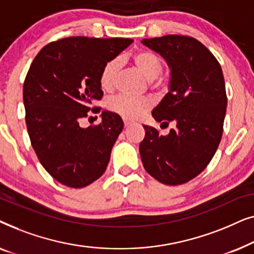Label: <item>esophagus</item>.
<instances>
[{
  "instance_id": "1",
  "label": "esophagus",
  "mask_w": 254,
  "mask_h": 254,
  "mask_svg": "<svg viewBox=\"0 0 254 254\" xmlns=\"http://www.w3.org/2000/svg\"><path fill=\"white\" fill-rule=\"evenodd\" d=\"M124 124H125V126L128 127V126H130V125L133 124V123H131L130 120H127V119H125V120H124Z\"/></svg>"
}]
</instances>
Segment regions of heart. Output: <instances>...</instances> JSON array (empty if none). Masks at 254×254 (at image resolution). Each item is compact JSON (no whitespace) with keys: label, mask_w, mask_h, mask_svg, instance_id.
Returning <instances> with one entry per match:
<instances>
[{"label":"heart","mask_w":254,"mask_h":254,"mask_svg":"<svg viewBox=\"0 0 254 254\" xmlns=\"http://www.w3.org/2000/svg\"><path fill=\"white\" fill-rule=\"evenodd\" d=\"M131 61L138 71L150 82H154L162 74L163 65L157 55L149 51H138L133 54ZM119 59H113L106 62L102 69L99 83L103 90L111 91L116 86L118 72H119ZM110 109L126 119H137L150 109L151 102L148 98H135V97L120 95L114 97L109 103Z\"/></svg>","instance_id":"obj_1"}]
</instances>
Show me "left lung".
Returning <instances> with one entry per match:
<instances>
[{
    "label": "left lung",
    "instance_id": "left-lung-1",
    "mask_svg": "<svg viewBox=\"0 0 254 254\" xmlns=\"http://www.w3.org/2000/svg\"><path fill=\"white\" fill-rule=\"evenodd\" d=\"M141 43L164 58L171 70L169 92L152 117L176 124L168 135L143 125L141 159L159 183L180 185L207 168L221 142L228 103L223 72L210 51L192 37L169 34Z\"/></svg>",
    "mask_w": 254,
    "mask_h": 254
}]
</instances>
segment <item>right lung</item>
Returning <instances> with one entry per match:
<instances>
[{
    "instance_id": "obj_1",
    "label": "right lung",
    "mask_w": 254,
    "mask_h": 254,
    "mask_svg": "<svg viewBox=\"0 0 254 254\" xmlns=\"http://www.w3.org/2000/svg\"><path fill=\"white\" fill-rule=\"evenodd\" d=\"M131 43L127 38H65L46 45L27 71L23 100L31 144L45 170L65 186L85 187L105 172L123 119L103 111L97 126L83 128L79 121L104 95L103 67Z\"/></svg>"
}]
</instances>
